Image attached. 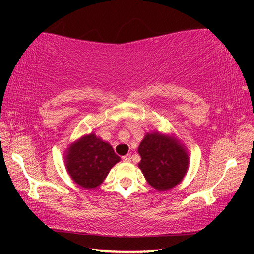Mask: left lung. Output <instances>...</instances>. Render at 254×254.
I'll return each instance as SVG.
<instances>
[{
    "mask_svg": "<svg viewBox=\"0 0 254 254\" xmlns=\"http://www.w3.org/2000/svg\"><path fill=\"white\" fill-rule=\"evenodd\" d=\"M119 161L120 157L107 142L90 134L68 149L65 165L76 184L84 189H95Z\"/></svg>",
    "mask_w": 254,
    "mask_h": 254,
    "instance_id": "left-lung-1",
    "label": "left lung"
}]
</instances>
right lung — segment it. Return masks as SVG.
I'll list each match as a JSON object with an SVG mask.
<instances>
[{
	"label": "right lung",
	"instance_id": "obj_1",
	"mask_svg": "<svg viewBox=\"0 0 254 254\" xmlns=\"http://www.w3.org/2000/svg\"><path fill=\"white\" fill-rule=\"evenodd\" d=\"M138 168L147 182L159 190H170L182 182L187 171L189 155L173 138L157 131L145 135L138 147Z\"/></svg>",
	"mask_w": 254,
	"mask_h": 254
}]
</instances>
